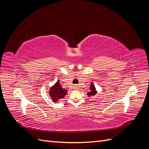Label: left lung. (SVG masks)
I'll use <instances>...</instances> for the list:
<instances>
[{
    "instance_id": "8db88e82",
    "label": "left lung",
    "mask_w": 149,
    "mask_h": 149,
    "mask_svg": "<svg viewBox=\"0 0 149 149\" xmlns=\"http://www.w3.org/2000/svg\"><path fill=\"white\" fill-rule=\"evenodd\" d=\"M90 89H91V91L88 93V96H94V94H96V89L94 88V86L93 83H91V86H90Z\"/></svg>"
}]
</instances>
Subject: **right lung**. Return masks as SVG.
Wrapping results in <instances>:
<instances>
[{"mask_svg": "<svg viewBox=\"0 0 149 149\" xmlns=\"http://www.w3.org/2000/svg\"><path fill=\"white\" fill-rule=\"evenodd\" d=\"M49 93L53 102H57L60 99L64 98L67 94V90L61 87L60 81L58 80L55 84L49 89Z\"/></svg>", "mask_w": 149, "mask_h": 149, "instance_id": "obj_1", "label": "right lung"}]
</instances>
